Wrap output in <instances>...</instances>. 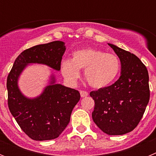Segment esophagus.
Returning a JSON list of instances; mask_svg holds the SVG:
<instances>
[{
  "label": "esophagus",
  "mask_w": 156,
  "mask_h": 156,
  "mask_svg": "<svg viewBox=\"0 0 156 156\" xmlns=\"http://www.w3.org/2000/svg\"><path fill=\"white\" fill-rule=\"evenodd\" d=\"M80 96L81 98H84V97H87V96H88V93L87 91H84V90H80Z\"/></svg>",
  "instance_id": "esophagus-1"
}]
</instances>
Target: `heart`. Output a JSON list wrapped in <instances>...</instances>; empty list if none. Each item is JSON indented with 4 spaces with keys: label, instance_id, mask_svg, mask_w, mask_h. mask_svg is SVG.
Returning <instances> with one entry per match:
<instances>
[{
    "label": "heart",
    "instance_id": "obj_1",
    "mask_svg": "<svg viewBox=\"0 0 156 156\" xmlns=\"http://www.w3.org/2000/svg\"><path fill=\"white\" fill-rule=\"evenodd\" d=\"M119 58L112 53H105L95 48H85L76 51L72 59L62 62L61 71L63 77L70 84H75L80 76V69H84V77L94 88L108 87L119 74Z\"/></svg>",
    "mask_w": 156,
    "mask_h": 156
}]
</instances>
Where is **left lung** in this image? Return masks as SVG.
Listing matches in <instances>:
<instances>
[{
	"instance_id": "obj_1",
	"label": "left lung",
	"mask_w": 156,
	"mask_h": 156,
	"mask_svg": "<svg viewBox=\"0 0 156 156\" xmlns=\"http://www.w3.org/2000/svg\"><path fill=\"white\" fill-rule=\"evenodd\" d=\"M121 63V75L112 85L91 91L94 122L108 135L132 131L142 118L149 101L148 70L137 56L108 44Z\"/></svg>"
}]
</instances>
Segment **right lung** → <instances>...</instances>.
<instances>
[{
	"label": "right lung",
	"mask_w": 156,
	"mask_h": 156,
	"mask_svg": "<svg viewBox=\"0 0 156 156\" xmlns=\"http://www.w3.org/2000/svg\"><path fill=\"white\" fill-rule=\"evenodd\" d=\"M66 48L65 42L56 41L27 49L16 58L8 76V108L21 129L33 140L57 138L69 124L72 111L80 98L78 90L56 83L54 70L61 69ZM33 64H44L53 70L41 94L29 98L19 89L18 80Z\"/></svg>",
	"instance_id": "obj_1"
}]
</instances>
